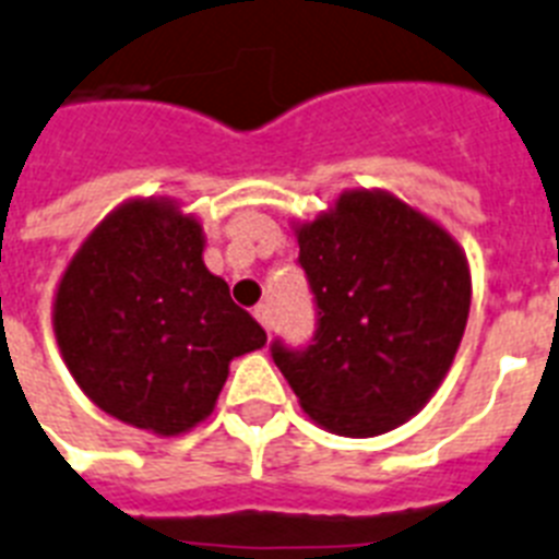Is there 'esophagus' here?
<instances>
[{"instance_id":"1","label":"esophagus","mask_w":559,"mask_h":559,"mask_svg":"<svg viewBox=\"0 0 559 559\" xmlns=\"http://www.w3.org/2000/svg\"><path fill=\"white\" fill-rule=\"evenodd\" d=\"M253 317L260 320V325H262V329H265V331L274 329V313H271L269 302H262V306L253 308Z\"/></svg>"}]
</instances>
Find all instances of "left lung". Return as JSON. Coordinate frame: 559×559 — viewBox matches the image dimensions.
Wrapping results in <instances>:
<instances>
[{
  "label": "left lung",
  "instance_id": "8db88e82",
  "mask_svg": "<svg viewBox=\"0 0 559 559\" xmlns=\"http://www.w3.org/2000/svg\"><path fill=\"white\" fill-rule=\"evenodd\" d=\"M297 239L317 329L299 348L274 340L271 357L329 431H391L451 368L472 306L468 262L440 225L389 193H345Z\"/></svg>",
  "mask_w": 559,
  "mask_h": 559
}]
</instances>
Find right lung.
I'll return each mask as SVG.
<instances>
[{"label": "right lung", "instance_id": "obj_1", "mask_svg": "<svg viewBox=\"0 0 559 559\" xmlns=\"http://www.w3.org/2000/svg\"><path fill=\"white\" fill-rule=\"evenodd\" d=\"M53 331L110 417L174 437L214 412L228 362L265 331L202 262V228L165 202L117 207L64 271Z\"/></svg>", "mask_w": 559, "mask_h": 559}]
</instances>
